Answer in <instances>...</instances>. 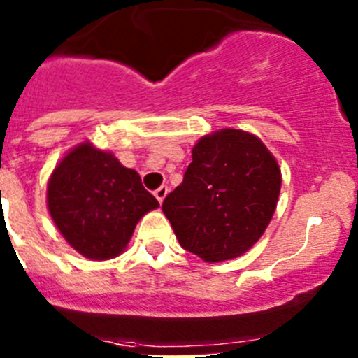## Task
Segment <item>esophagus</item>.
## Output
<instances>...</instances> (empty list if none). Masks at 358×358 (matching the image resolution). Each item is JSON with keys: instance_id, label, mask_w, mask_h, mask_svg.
Listing matches in <instances>:
<instances>
[{"instance_id": "34e87169", "label": "esophagus", "mask_w": 358, "mask_h": 358, "mask_svg": "<svg viewBox=\"0 0 358 358\" xmlns=\"http://www.w3.org/2000/svg\"><path fill=\"white\" fill-rule=\"evenodd\" d=\"M166 194H168V187L161 185V187H159V189L156 190V192H154V196H156V199H157L159 202H162V201H164Z\"/></svg>"}]
</instances>
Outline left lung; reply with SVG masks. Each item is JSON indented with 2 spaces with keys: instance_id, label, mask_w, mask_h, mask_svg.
I'll return each mask as SVG.
<instances>
[{
  "instance_id": "8db88e82",
  "label": "left lung",
  "mask_w": 358,
  "mask_h": 358,
  "mask_svg": "<svg viewBox=\"0 0 358 358\" xmlns=\"http://www.w3.org/2000/svg\"><path fill=\"white\" fill-rule=\"evenodd\" d=\"M280 169L262 140L241 129L204 136L183 182L162 202L180 246L204 262L246 252L272 220Z\"/></svg>"
}]
</instances>
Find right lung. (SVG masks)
<instances>
[{
	"label": "right lung",
	"instance_id": "obj_1",
	"mask_svg": "<svg viewBox=\"0 0 358 358\" xmlns=\"http://www.w3.org/2000/svg\"><path fill=\"white\" fill-rule=\"evenodd\" d=\"M157 206L135 169L90 143L71 150L48 182V209L57 229L90 259L117 256L138 220Z\"/></svg>",
	"mask_w": 358,
	"mask_h": 358
}]
</instances>
